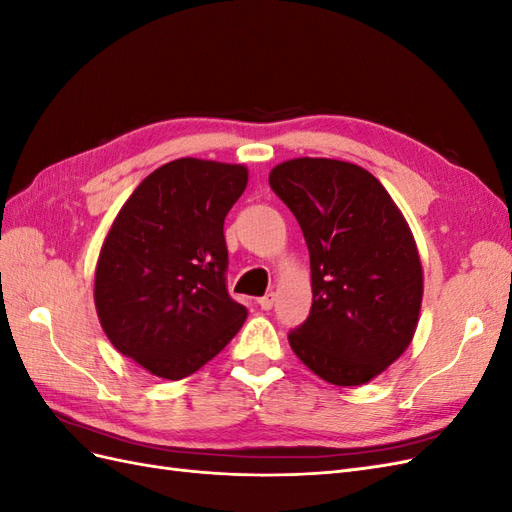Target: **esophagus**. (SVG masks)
Here are the masks:
<instances>
[{
  "label": "esophagus",
  "mask_w": 512,
  "mask_h": 512,
  "mask_svg": "<svg viewBox=\"0 0 512 512\" xmlns=\"http://www.w3.org/2000/svg\"><path fill=\"white\" fill-rule=\"evenodd\" d=\"M273 303H275V294H273V292H267L265 297H260V299H258L260 309H265V312H269V309L273 307Z\"/></svg>",
  "instance_id": "esophagus-1"
}]
</instances>
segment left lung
I'll list each match as a JSON object with an SVG mask.
<instances>
[{"label":"left lung","instance_id":"8db88e82","mask_svg":"<svg viewBox=\"0 0 512 512\" xmlns=\"http://www.w3.org/2000/svg\"><path fill=\"white\" fill-rule=\"evenodd\" d=\"M269 185L312 267V309L290 348L331 384L374 380L410 346L421 312L423 267L404 215L374 175L342 160L282 162Z\"/></svg>","mask_w":512,"mask_h":512}]
</instances>
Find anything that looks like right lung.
Segmentation results:
<instances>
[{
  "instance_id": "obj_1",
  "label": "right lung",
  "mask_w": 512,
  "mask_h": 512,
  "mask_svg": "<svg viewBox=\"0 0 512 512\" xmlns=\"http://www.w3.org/2000/svg\"><path fill=\"white\" fill-rule=\"evenodd\" d=\"M247 168L179 158L143 179L102 243L94 301L106 337L149 374L181 380L237 335L224 220Z\"/></svg>"
}]
</instances>
